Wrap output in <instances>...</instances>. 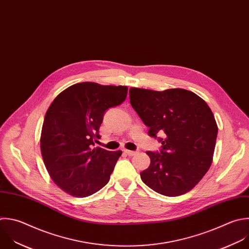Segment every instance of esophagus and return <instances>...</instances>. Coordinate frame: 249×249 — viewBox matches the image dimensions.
<instances>
[{
	"label": "esophagus",
	"mask_w": 249,
	"mask_h": 249,
	"mask_svg": "<svg viewBox=\"0 0 249 249\" xmlns=\"http://www.w3.org/2000/svg\"><path fill=\"white\" fill-rule=\"evenodd\" d=\"M124 152L127 154V155H129V156H133V155H135L136 153H137V151H133V150H128V149H125L124 150Z\"/></svg>",
	"instance_id": "1"
}]
</instances>
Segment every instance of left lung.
<instances>
[{
    "instance_id": "1",
    "label": "left lung",
    "mask_w": 249,
    "mask_h": 249,
    "mask_svg": "<svg viewBox=\"0 0 249 249\" xmlns=\"http://www.w3.org/2000/svg\"><path fill=\"white\" fill-rule=\"evenodd\" d=\"M130 103L148 136L161 142L142 181L154 192L178 196L191 191L212 163L218 127L208 105L184 89L163 92L131 88Z\"/></svg>"
}]
</instances>
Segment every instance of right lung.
<instances>
[{
	"instance_id": "right-lung-1",
	"label": "right lung",
	"mask_w": 249,
	"mask_h": 249,
	"mask_svg": "<svg viewBox=\"0 0 249 249\" xmlns=\"http://www.w3.org/2000/svg\"><path fill=\"white\" fill-rule=\"evenodd\" d=\"M126 86L84 82L61 92L45 115L41 152L53 181L65 193L86 197L109 181L122 151L97 146L106 111L121 105Z\"/></svg>"
}]
</instances>
